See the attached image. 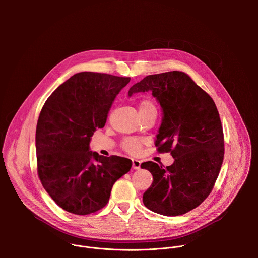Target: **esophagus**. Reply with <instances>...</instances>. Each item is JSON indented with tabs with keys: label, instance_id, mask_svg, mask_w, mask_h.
I'll return each instance as SVG.
<instances>
[{
	"label": "esophagus",
	"instance_id": "1",
	"mask_svg": "<svg viewBox=\"0 0 258 258\" xmlns=\"http://www.w3.org/2000/svg\"><path fill=\"white\" fill-rule=\"evenodd\" d=\"M132 163H133V165H132L133 169H139L141 167V161L138 159H133Z\"/></svg>",
	"mask_w": 258,
	"mask_h": 258
}]
</instances>
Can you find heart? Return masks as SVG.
Segmentation results:
<instances>
[{
  "mask_svg": "<svg viewBox=\"0 0 258 258\" xmlns=\"http://www.w3.org/2000/svg\"><path fill=\"white\" fill-rule=\"evenodd\" d=\"M139 108H140V112H142V111H147V110H149V109H153V108H155V106L149 100H143L140 103ZM122 147L127 153L138 154L141 150V142L136 139H127L123 142Z\"/></svg>",
  "mask_w": 258,
  "mask_h": 258,
  "instance_id": "obj_1",
  "label": "heart"
}]
</instances>
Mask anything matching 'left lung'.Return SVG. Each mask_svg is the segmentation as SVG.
I'll use <instances>...</instances> for the list:
<instances>
[{
  "mask_svg": "<svg viewBox=\"0 0 258 258\" xmlns=\"http://www.w3.org/2000/svg\"><path fill=\"white\" fill-rule=\"evenodd\" d=\"M149 91L163 115L155 146L159 152H170L174 161L166 167L153 161L141 164L153 175L143 203L156 213L176 216L210 194L224 160L223 126L211 97L185 72L146 77L130 89L128 97Z\"/></svg>",
  "mask_w": 258,
  "mask_h": 258,
  "instance_id": "1",
  "label": "left lung"
}]
</instances>
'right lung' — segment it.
I'll list each match as a JSON object with an SVG mask.
<instances>
[{
  "label": "right lung",
  "instance_id": "add662e5",
  "mask_svg": "<svg viewBox=\"0 0 258 258\" xmlns=\"http://www.w3.org/2000/svg\"><path fill=\"white\" fill-rule=\"evenodd\" d=\"M130 78L80 72L48 98L35 132L42 185L64 210L87 215L103 208L114 182L130 171L132 160L90 150L91 138L104 127L116 96Z\"/></svg>",
  "mask_w": 258,
  "mask_h": 258
}]
</instances>
